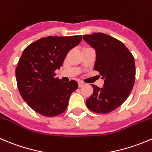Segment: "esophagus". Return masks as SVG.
<instances>
[{
	"instance_id": "34e87169",
	"label": "esophagus",
	"mask_w": 152,
	"mask_h": 152,
	"mask_svg": "<svg viewBox=\"0 0 152 152\" xmlns=\"http://www.w3.org/2000/svg\"><path fill=\"white\" fill-rule=\"evenodd\" d=\"M78 84H79V88H81V87H82L84 85V83H83V82H79V83H78Z\"/></svg>"
}]
</instances>
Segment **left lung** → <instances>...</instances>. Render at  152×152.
<instances>
[{
	"mask_svg": "<svg viewBox=\"0 0 152 152\" xmlns=\"http://www.w3.org/2000/svg\"><path fill=\"white\" fill-rule=\"evenodd\" d=\"M95 50L94 70L104 80L102 88L92 85L94 93L86 100L92 111L107 113L120 107L129 97L135 81L134 58L120 41L101 32L83 35Z\"/></svg>",
	"mask_w": 152,
	"mask_h": 152,
	"instance_id": "8db88e82",
	"label": "left lung"
}]
</instances>
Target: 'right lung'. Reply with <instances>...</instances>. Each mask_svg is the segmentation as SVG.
Segmentation results:
<instances>
[{"mask_svg": "<svg viewBox=\"0 0 152 152\" xmlns=\"http://www.w3.org/2000/svg\"><path fill=\"white\" fill-rule=\"evenodd\" d=\"M82 39V35L48 36L23 50L15 70L18 88L23 99L41 115L54 117L63 113L78 88L77 82H63L55 77V71Z\"/></svg>", "mask_w": 152, "mask_h": 152, "instance_id": "right-lung-1", "label": "right lung"}]
</instances>
